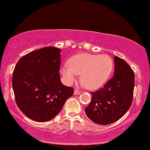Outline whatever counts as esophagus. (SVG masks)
Wrapping results in <instances>:
<instances>
[{
    "mask_svg": "<svg viewBox=\"0 0 150 150\" xmlns=\"http://www.w3.org/2000/svg\"><path fill=\"white\" fill-rule=\"evenodd\" d=\"M80 93H80V92L79 91V90H75V91H74V95H80Z\"/></svg>",
    "mask_w": 150,
    "mask_h": 150,
    "instance_id": "1",
    "label": "esophagus"
}]
</instances>
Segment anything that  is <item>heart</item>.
Listing matches in <instances>:
<instances>
[{"instance_id":"b5f03b06","label":"heart","mask_w":150,"mask_h":150,"mask_svg":"<svg viewBox=\"0 0 150 150\" xmlns=\"http://www.w3.org/2000/svg\"><path fill=\"white\" fill-rule=\"evenodd\" d=\"M114 67V62L108 55L80 53L72 57L69 64L60 68L65 82L70 85L81 74L80 80L90 90L101 88L110 78Z\"/></svg>"}]
</instances>
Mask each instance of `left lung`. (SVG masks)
Segmentation results:
<instances>
[{"label": "left lung", "instance_id": "left-lung-1", "mask_svg": "<svg viewBox=\"0 0 150 150\" xmlns=\"http://www.w3.org/2000/svg\"><path fill=\"white\" fill-rule=\"evenodd\" d=\"M114 62V76L103 88L91 93V101L85 110L89 119L103 125L120 119L132 102L134 72L120 57L115 56Z\"/></svg>", "mask_w": 150, "mask_h": 150}]
</instances>
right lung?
Wrapping results in <instances>:
<instances>
[{
    "instance_id": "1",
    "label": "right lung",
    "mask_w": 150,
    "mask_h": 150,
    "mask_svg": "<svg viewBox=\"0 0 150 150\" xmlns=\"http://www.w3.org/2000/svg\"><path fill=\"white\" fill-rule=\"evenodd\" d=\"M60 48L46 47L24 55L12 78L16 102L28 117L47 122L60 112L74 90L61 83Z\"/></svg>"
}]
</instances>
